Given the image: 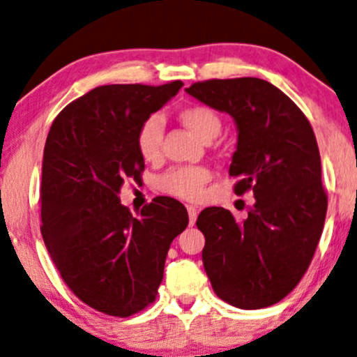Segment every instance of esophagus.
<instances>
[{"label":"esophagus","mask_w":357,"mask_h":357,"mask_svg":"<svg viewBox=\"0 0 357 357\" xmlns=\"http://www.w3.org/2000/svg\"><path fill=\"white\" fill-rule=\"evenodd\" d=\"M188 214H189V225H194L197 218V209L194 206H188Z\"/></svg>","instance_id":"34e87169"}]
</instances>
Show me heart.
I'll return each mask as SVG.
<instances>
[{"instance_id": "1", "label": "heart", "mask_w": 357, "mask_h": 357, "mask_svg": "<svg viewBox=\"0 0 357 357\" xmlns=\"http://www.w3.org/2000/svg\"><path fill=\"white\" fill-rule=\"evenodd\" d=\"M178 119L202 142H211L220 133L219 116L206 105H189L179 110ZM165 125L160 115H151L138 126L137 148L139 156L145 161H158L161 158V143H163ZM209 181V171L199 166H181L173 168L158 179V188L169 196L181 199H197L202 188Z\"/></svg>"}]
</instances>
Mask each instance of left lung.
Segmentation results:
<instances>
[{
    "label": "left lung",
    "instance_id": "left-lung-1",
    "mask_svg": "<svg viewBox=\"0 0 357 357\" xmlns=\"http://www.w3.org/2000/svg\"><path fill=\"white\" fill-rule=\"evenodd\" d=\"M237 128L229 174L236 194L255 204L242 222L224 207L197 218L202 264L215 295L242 310L275 305L298 285L321 237L328 197L321 158L303 112L282 90L255 77L214 79L186 89Z\"/></svg>",
    "mask_w": 357,
    "mask_h": 357
}]
</instances>
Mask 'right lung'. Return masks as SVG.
I'll list each match as a JSON object with an SVG mask.
<instances>
[{"label": "right lung", "instance_id": "add662e5", "mask_svg": "<svg viewBox=\"0 0 357 357\" xmlns=\"http://www.w3.org/2000/svg\"><path fill=\"white\" fill-rule=\"evenodd\" d=\"M181 87V80L102 85L69 103L49 130L40 183L44 243L75 296L112 317H130L155 301L171 242L189 222L173 197H155L138 218L119 197L125 179H139L145 169L138 126Z\"/></svg>", "mask_w": 357, "mask_h": 357}]
</instances>
